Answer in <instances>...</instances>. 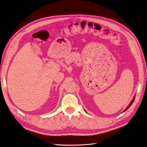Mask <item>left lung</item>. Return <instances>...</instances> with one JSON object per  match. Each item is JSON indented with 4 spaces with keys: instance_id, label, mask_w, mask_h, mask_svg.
<instances>
[{
    "instance_id": "1",
    "label": "left lung",
    "mask_w": 147,
    "mask_h": 147,
    "mask_svg": "<svg viewBox=\"0 0 147 147\" xmlns=\"http://www.w3.org/2000/svg\"><path fill=\"white\" fill-rule=\"evenodd\" d=\"M134 99H132V101H131V103H130V104H129V105H128V107H127V108H126V109H125V110H124V112H125V111H126V110H127V109H129V107H131V105H132V103H133V102H134Z\"/></svg>"
}]
</instances>
